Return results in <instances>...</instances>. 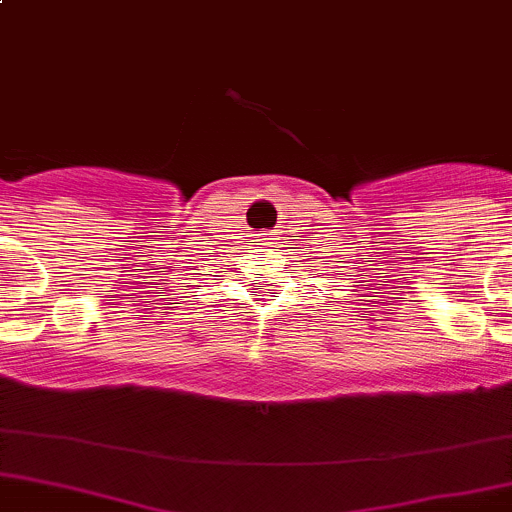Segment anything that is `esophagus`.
<instances>
[{
	"instance_id": "esophagus-1",
	"label": "esophagus",
	"mask_w": 512,
	"mask_h": 512,
	"mask_svg": "<svg viewBox=\"0 0 512 512\" xmlns=\"http://www.w3.org/2000/svg\"><path fill=\"white\" fill-rule=\"evenodd\" d=\"M275 237H272V232H262V245H275Z\"/></svg>"
}]
</instances>
